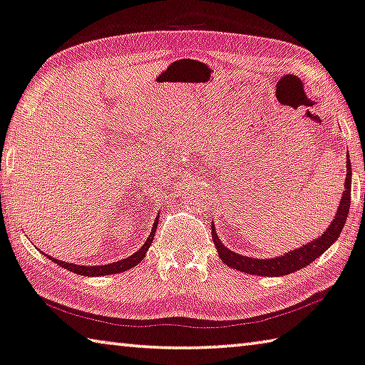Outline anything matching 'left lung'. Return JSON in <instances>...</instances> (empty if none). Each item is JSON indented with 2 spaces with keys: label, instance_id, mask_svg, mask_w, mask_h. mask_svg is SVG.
Here are the masks:
<instances>
[{
  "label": "left lung",
  "instance_id": "8db88e82",
  "mask_svg": "<svg viewBox=\"0 0 365 365\" xmlns=\"http://www.w3.org/2000/svg\"><path fill=\"white\" fill-rule=\"evenodd\" d=\"M351 179H352L351 160H349V155H346L344 190L331 223L328 225V228L322 232L319 237H315L310 242L302 244L301 247L292 249L283 255L272 257V259H254V257L232 252L231 249L226 247L225 244L220 241L217 231H215V225H212V237H213L215 247L218 250L220 259H222L223 264L235 268V270L249 273V274H259V277H283V274L294 273L297 270H301V268L307 267L309 264H312V262L315 259H319V257L324 254L331 244H334L338 236L341 235L346 218H348V213H349V205H351Z\"/></svg>",
  "mask_w": 365,
  "mask_h": 365
}]
</instances>
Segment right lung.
I'll use <instances>...</instances> for the list:
<instances>
[{
    "instance_id": "add662e5",
    "label": "right lung",
    "mask_w": 365,
    "mask_h": 365,
    "mask_svg": "<svg viewBox=\"0 0 365 365\" xmlns=\"http://www.w3.org/2000/svg\"><path fill=\"white\" fill-rule=\"evenodd\" d=\"M158 218H160V212L157 215V218H155L153 226H152V231L150 235H148L147 241L142 244V247L134 252L133 255L126 257V259H121L118 262H113V264H106V265H76V264H71V262H63V260H58L56 257H50L48 255V259L55 262V264L61 265L66 270L77 273V274H82V277H103V274H111V273H121V272H128L130 268L139 265L140 262L143 260V257H145L148 247H150V244L155 237V231H157V226H158ZM46 255V254H45Z\"/></svg>"
}]
</instances>
